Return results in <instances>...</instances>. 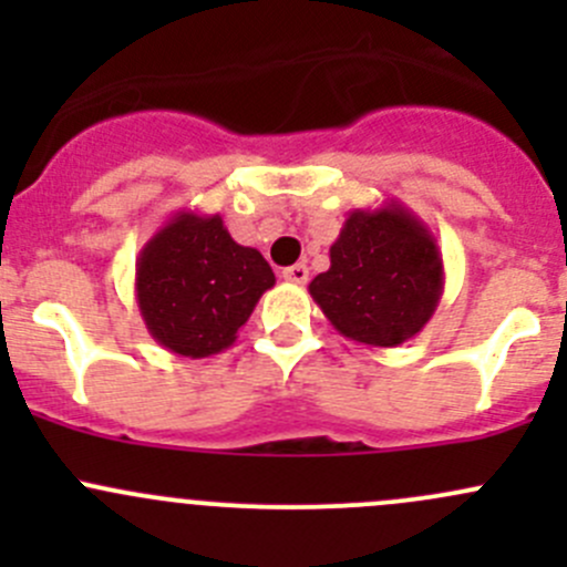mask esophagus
Here are the masks:
<instances>
[{
	"label": "esophagus",
	"mask_w": 567,
	"mask_h": 567,
	"mask_svg": "<svg viewBox=\"0 0 567 567\" xmlns=\"http://www.w3.org/2000/svg\"><path fill=\"white\" fill-rule=\"evenodd\" d=\"M282 279H288V282L293 285H305L307 279H310V268H307L305 262H296V266L282 268Z\"/></svg>",
	"instance_id": "34e87169"
}]
</instances>
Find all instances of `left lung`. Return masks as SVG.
Masks as SVG:
<instances>
[{
	"mask_svg": "<svg viewBox=\"0 0 567 567\" xmlns=\"http://www.w3.org/2000/svg\"><path fill=\"white\" fill-rule=\"evenodd\" d=\"M310 296L342 337L398 348L425 329L444 293V262L425 221L405 205L357 208L329 249Z\"/></svg>",
	"mask_w": 567,
	"mask_h": 567,
	"instance_id": "left-lung-1",
	"label": "left lung"
}]
</instances>
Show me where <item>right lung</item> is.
<instances>
[{
    "label": "right lung",
    "mask_w": 567,
    "mask_h": 567,
    "mask_svg": "<svg viewBox=\"0 0 567 567\" xmlns=\"http://www.w3.org/2000/svg\"><path fill=\"white\" fill-rule=\"evenodd\" d=\"M274 282L266 257L233 241L219 214L177 210L136 257V305L147 331L188 359L230 348Z\"/></svg>",
    "instance_id": "obj_1"
}]
</instances>
